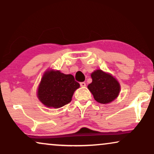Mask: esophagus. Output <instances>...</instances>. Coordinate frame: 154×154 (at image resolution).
I'll use <instances>...</instances> for the list:
<instances>
[{"label": "esophagus", "instance_id": "obj_1", "mask_svg": "<svg viewBox=\"0 0 154 154\" xmlns=\"http://www.w3.org/2000/svg\"><path fill=\"white\" fill-rule=\"evenodd\" d=\"M80 86L82 87H86V83L85 82H80Z\"/></svg>", "mask_w": 154, "mask_h": 154}]
</instances>
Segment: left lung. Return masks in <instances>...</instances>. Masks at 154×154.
I'll list each match as a JSON object with an SVG mask.
<instances>
[{
	"instance_id": "left-lung-1",
	"label": "left lung",
	"mask_w": 154,
	"mask_h": 154,
	"mask_svg": "<svg viewBox=\"0 0 154 154\" xmlns=\"http://www.w3.org/2000/svg\"><path fill=\"white\" fill-rule=\"evenodd\" d=\"M91 77L92 82L87 87L98 103L107 104L118 98L120 85L111 74L96 69L91 74Z\"/></svg>"
}]
</instances>
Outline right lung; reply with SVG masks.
<instances>
[{
    "mask_svg": "<svg viewBox=\"0 0 154 154\" xmlns=\"http://www.w3.org/2000/svg\"><path fill=\"white\" fill-rule=\"evenodd\" d=\"M79 84L72 75L48 69L44 73L37 89L38 100L48 108H59L72 101Z\"/></svg>",
    "mask_w": 154,
    "mask_h": 154,
    "instance_id": "1",
    "label": "right lung"
}]
</instances>
